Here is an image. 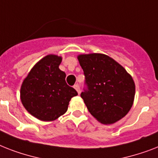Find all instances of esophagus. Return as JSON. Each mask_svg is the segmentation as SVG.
Masks as SVG:
<instances>
[{"mask_svg":"<svg viewBox=\"0 0 158 158\" xmlns=\"http://www.w3.org/2000/svg\"><path fill=\"white\" fill-rule=\"evenodd\" d=\"M74 88H75V90L77 91V92H78V94H79V93H80V88H79V84H75V85L74 86Z\"/></svg>","mask_w":158,"mask_h":158,"instance_id":"34e87169","label":"esophagus"}]
</instances>
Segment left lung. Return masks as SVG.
Listing matches in <instances>:
<instances>
[{"instance_id": "8db88e82", "label": "left lung", "mask_w": 158, "mask_h": 158, "mask_svg": "<svg viewBox=\"0 0 158 158\" xmlns=\"http://www.w3.org/2000/svg\"><path fill=\"white\" fill-rule=\"evenodd\" d=\"M77 57L88 86L81 97L88 111L102 124L119 121L134 102L135 85L131 75L106 54H79Z\"/></svg>"}]
</instances>
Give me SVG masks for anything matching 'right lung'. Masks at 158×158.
<instances>
[{
    "mask_svg": "<svg viewBox=\"0 0 158 158\" xmlns=\"http://www.w3.org/2000/svg\"><path fill=\"white\" fill-rule=\"evenodd\" d=\"M61 61L60 56L47 55L31 68L22 83L23 106L41 121H54L63 115L70 99L78 95L66 83V73L59 69Z\"/></svg>",
    "mask_w": 158,
    "mask_h": 158,
    "instance_id": "obj_1",
    "label": "right lung"
}]
</instances>
